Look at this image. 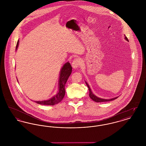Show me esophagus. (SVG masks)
Wrapping results in <instances>:
<instances>
[{
	"label": "esophagus",
	"instance_id": "34e87169",
	"mask_svg": "<svg viewBox=\"0 0 146 146\" xmlns=\"http://www.w3.org/2000/svg\"><path fill=\"white\" fill-rule=\"evenodd\" d=\"M80 63H81L80 59H79V58H75L73 60L72 63V67H73V68L76 69L78 67H79V66L80 64Z\"/></svg>",
	"mask_w": 146,
	"mask_h": 146
}]
</instances>
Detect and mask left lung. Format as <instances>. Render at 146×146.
<instances>
[{
    "label": "left lung",
    "instance_id": "obj_1",
    "mask_svg": "<svg viewBox=\"0 0 146 146\" xmlns=\"http://www.w3.org/2000/svg\"><path fill=\"white\" fill-rule=\"evenodd\" d=\"M125 39L127 40H128V39L127 38V37L125 36ZM85 83L86 84V85L88 86V88H89V96L91 98V100H92L93 101H94L95 102H107V101H113L115 99L117 98L118 97H114L113 98H111V99H104V98H101L99 97H97L96 95H95L94 94H92L91 90L89 86V85H88V84L86 82H85Z\"/></svg>",
    "mask_w": 146,
    "mask_h": 146
}]
</instances>
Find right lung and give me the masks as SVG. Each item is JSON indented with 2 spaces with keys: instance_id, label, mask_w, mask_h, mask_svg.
Returning <instances> with one entry per match:
<instances>
[{
  "instance_id": "1",
  "label": "right lung",
  "mask_w": 146,
  "mask_h": 146,
  "mask_svg": "<svg viewBox=\"0 0 146 146\" xmlns=\"http://www.w3.org/2000/svg\"><path fill=\"white\" fill-rule=\"evenodd\" d=\"M19 43V40L17 42L16 48L17 50L18 48ZM72 71V67L70 62L66 63L61 68L60 71V74L59 78V84H58V91L57 94L54 97L51 98L48 100H44L42 101H35L36 104H43V105H51L54 106L60 102L62 100L65 95V85L70 76ZM18 81V80H17Z\"/></svg>"
}]
</instances>
